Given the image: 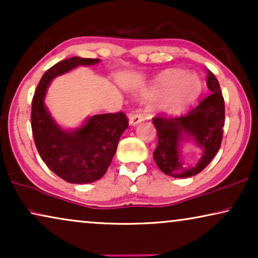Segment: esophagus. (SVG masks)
Masks as SVG:
<instances>
[{
	"label": "esophagus",
	"instance_id": "obj_1",
	"mask_svg": "<svg viewBox=\"0 0 258 258\" xmlns=\"http://www.w3.org/2000/svg\"><path fill=\"white\" fill-rule=\"evenodd\" d=\"M143 119H144V116L142 112L137 111V112H135V114H133L132 116H130L129 123H130V125H136V124H139V123L142 122Z\"/></svg>",
	"mask_w": 258,
	"mask_h": 258
}]
</instances>
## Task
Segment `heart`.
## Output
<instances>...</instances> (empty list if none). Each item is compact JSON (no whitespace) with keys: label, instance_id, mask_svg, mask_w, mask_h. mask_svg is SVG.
<instances>
[{"label":"heart","instance_id":"b5f03b06","mask_svg":"<svg viewBox=\"0 0 258 258\" xmlns=\"http://www.w3.org/2000/svg\"><path fill=\"white\" fill-rule=\"evenodd\" d=\"M201 90V81L195 74L171 69L162 73L153 84L142 91L144 97H157L154 110L177 114L194 101Z\"/></svg>","mask_w":258,"mask_h":258}]
</instances>
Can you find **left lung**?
<instances>
[{
  "mask_svg": "<svg viewBox=\"0 0 258 258\" xmlns=\"http://www.w3.org/2000/svg\"><path fill=\"white\" fill-rule=\"evenodd\" d=\"M207 84L211 94L185 115H157L153 118L158 136L154 160L164 174L172 177H191L199 174L220 150L225 121L224 98L220 83L210 70ZM184 136L195 139L204 150V156L192 168H185L179 161V141Z\"/></svg>",
  "mask_w": 258,
  "mask_h": 258,
  "instance_id": "left-lung-1",
  "label": "left lung"
}]
</instances>
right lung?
Instances as JSON below:
<instances>
[{
  "label": "right lung",
  "mask_w": 258,
  "mask_h": 258,
  "mask_svg": "<svg viewBox=\"0 0 258 258\" xmlns=\"http://www.w3.org/2000/svg\"><path fill=\"white\" fill-rule=\"evenodd\" d=\"M98 58L70 57L43 74L31 102V130L42 161L58 177L69 183H90L107 172L129 121L123 111L95 115L82 128L67 133L56 125L44 107L47 87L54 77L77 66H91Z\"/></svg>",
  "instance_id": "right-lung-1"
}]
</instances>
